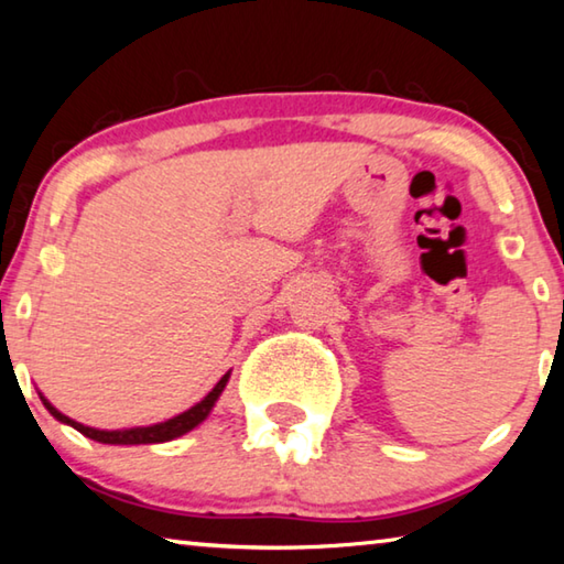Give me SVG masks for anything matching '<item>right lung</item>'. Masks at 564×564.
I'll list each match as a JSON object with an SVG mask.
<instances>
[{"mask_svg":"<svg viewBox=\"0 0 564 564\" xmlns=\"http://www.w3.org/2000/svg\"><path fill=\"white\" fill-rule=\"evenodd\" d=\"M228 378H231V370H228V373H226L221 380H218L212 393H208V395L202 400V403H196L194 408H188L186 413H181V415L171 417V420H164V423L149 425V427H129V431H97V427L82 425V423H76V420H72V417H66L64 413H59V410H56L42 393H40V398H42L44 408L50 410V413H52L56 420H59V423L72 425L74 431H79L82 435L91 437V441L107 443V445H149V443H166V441H174V437L186 435L188 431H194L196 425H202L204 420L208 417V413H212V410H214L218 395L224 393Z\"/></svg>","mask_w":564,"mask_h":564,"instance_id":"right-lung-1","label":"right lung"}]
</instances>
